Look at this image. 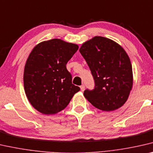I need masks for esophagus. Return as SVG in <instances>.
<instances>
[{"mask_svg":"<svg viewBox=\"0 0 153 153\" xmlns=\"http://www.w3.org/2000/svg\"><path fill=\"white\" fill-rule=\"evenodd\" d=\"M84 88H85V86H84V84H82V85L80 86V90L82 91H84Z\"/></svg>","mask_w":153,"mask_h":153,"instance_id":"34e87169","label":"esophagus"}]
</instances>
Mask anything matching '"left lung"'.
Listing matches in <instances>:
<instances>
[{
    "mask_svg": "<svg viewBox=\"0 0 153 153\" xmlns=\"http://www.w3.org/2000/svg\"><path fill=\"white\" fill-rule=\"evenodd\" d=\"M79 51L95 80V88L84 91V97L104 111L124 105L133 87V76L131 60L123 47L109 38L95 36L84 42Z\"/></svg>",
    "mask_w": 153,
    "mask_h": 153,
    "instance_id": "left-lung-1",
    "label": "left lung"
}]
</instances>
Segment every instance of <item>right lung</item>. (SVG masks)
Returning <instances> with one entry per match:
<instances>
[{
	"label": "right lung",
	"instance_id": "right-lung-1",
	"mask_svg": "<svg viewBox=\"0 0 153 153\" xmlns=\"http://www.w3.org/2000/svg\"><path fill=\"white\" fill-rule=\"evenodd\" d=\"M78 45L61 39L43 41L34 47L24 69V88L34 108L45 115H53L69 104L79 87L71 82L66 65Z\"/></svg>",
	"mask_w": 153,
	"mask_h": 153
}]
</instances>
